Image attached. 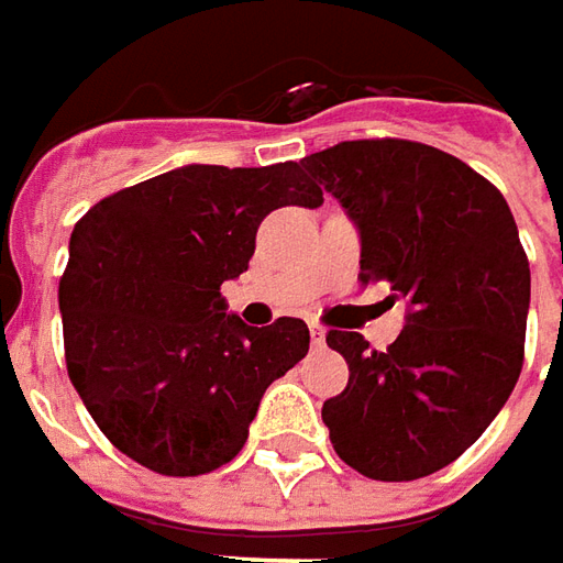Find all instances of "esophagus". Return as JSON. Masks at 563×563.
Masks as SVG:
<instances>
[{
	"label": "esophagus",
	"instance_id": "1",
	"mask_svg": "<svg viewBox=\"0 0 563 563\" xmlns=\"http://www.w3.org/2000/svg\"><path fill=\"white\" fill-rule=\"evenodd\" d=\"M310 341H313V347H322L325 344V329L322 325H310Z\"/></svg>",
	"mask_w": 563,
	"mask_h": 563
}]
</instances>
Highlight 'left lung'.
Returning <instances> with one entry per match:
<instances>
[{
    "mask_svg": "<svg viewBox=\"0 0 563 563\" xmlns=\"http://www.w3.org/2000/svg\"><path fill=\"white\" fill-rule=\"evenodd\" d=\"M360 228V278L410 300L385 351L329 329L347 388L322 404L338 457L382 483L420 479L488 429L510 398L530 310V263L501 190L457 156L400 137L303 159Z\"/></svg>",
    "mask_w": 563,
    "mask_h": 563,
    "instance_id": "1",
    "label": "left lung"
}]
</instances>
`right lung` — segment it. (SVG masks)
<instances>
[{
  "label": "right lung",
  "instance_id": "obj_1",
  "mask_svg": "<svg viewBox=\"0 0 563 563\" xmlns=\"http://www.w3.org/2000/svg\"><path fill=\"white\" fill-rule=\"evenodd\" d=\"M300 163L185 165L124 187L71 231L58 282L68 376L102 435L153 473L203 476L244 442L272 382L310 351L303 319L250 329L222 282L247 269L256 228L319 206Z\"/></svg>",
  "mask_w": 563,
  "mask_h": 563
}]
</instances>
